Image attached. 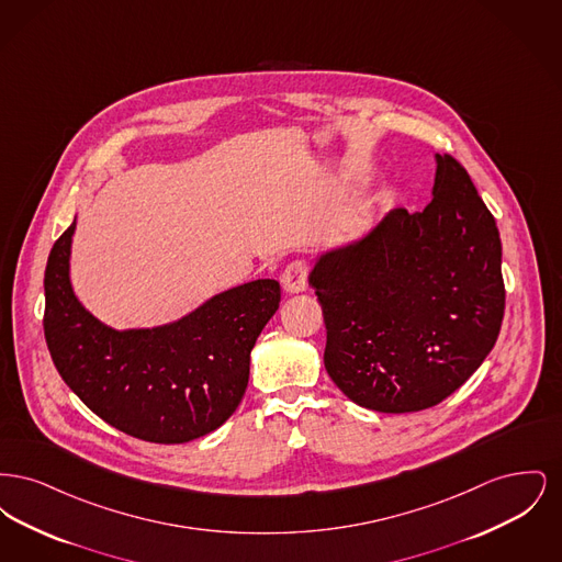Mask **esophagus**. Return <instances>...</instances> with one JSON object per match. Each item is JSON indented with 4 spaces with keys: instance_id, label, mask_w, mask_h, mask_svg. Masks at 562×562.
<instances>
[{
    "instance_id": "esophagus-1",
    "label": "esophagus",
    "mask_w": 562,
    "mask_h": 562,
    "mask_svg": "<svg viewBox=\"0 0 562 562\" xmlns=\"http://www.w3.org/2000/svg\"><path fill=\"white\" fill-rule=\"evenodd\" d=\"M307 261L294 259L282 271V284L289 293H301L307 286Z\"/></svg>"
}]
</instances>
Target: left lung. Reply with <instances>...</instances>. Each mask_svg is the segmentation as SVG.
<instances>
[{"label": "left lung", "mask_w": 562, "mask_h": 562, "mask_svg": "<svg viewBox=\"0 0 562 562\" xmlns=\"http://www.w3.org/2000/svg\"><path fill=\"white\" fill-rule=\"evenodd\" d=\"M434 198L396 209L310 276L324 367L349 401L415 413L449 398L488 356L506 310L502 240L468 170L436 156Z\"/></svg>", "instance_id": "obj_1"}]
</instances>
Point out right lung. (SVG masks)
I'll use <instances>...</instances> for the list:
<instances>
[{"mask_svg": "<svg viewBox=\"0 0 562 562\" xmlns=\"http://www.w3.org/2000/svg\"><path fill=\"white\" fill-rule=\"evenodd\" d=\"M74 229L54 241L44 273V335L63 381L105 424L147 442L181 445L223 426L246 392L250 351L280 305V284L255 280L170 326L117 333L71 291Z\"/></svg>", "mask_w": 562, "mask_h": 562, "instance_id": "1", "label": "right lung"}]
</instances>
